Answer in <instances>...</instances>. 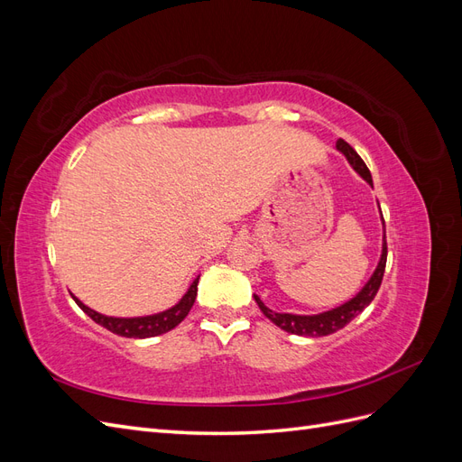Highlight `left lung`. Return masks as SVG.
Wrapping results in <instances>:
<instances>
[{"instance_id": "left-lung-1", "label": "left lung", "mask_w": 462, "mask_h": 462, "mask_svg": "<svg viewBox=\"0 0 462 462\" xmlns=\"http://www.w3.org/2000/svg\"><path fill=\"white\" fill-rule=\"evenodd\" d=\"M337 150L341 153H345V158L348 160V163L353 165V170L366 180V183L372 187V175L370 170L366 167V163L362 162V158L353 150L351 144H346L343 138L337 141ZM383 219V216H382ZM385 227V221H383ZM385 262H387V243H385V235H383V245H382V258L377 262V268L372 273V277L368 279V283L362 287V291L355 299H351L348 302L337 306V309L321 312V314H314V316H299V314H282V312H273L265 306L260 297L254 295L260 310L263 312V316L272 319L277 328H282L287 333L292 335H306V337H324V335H331L335 331H339L341 328H345L348 321L353 318H356L366 306L374 300L377 289L382 285L383 279V272H385Z\"/></svg>"}]
</instances>
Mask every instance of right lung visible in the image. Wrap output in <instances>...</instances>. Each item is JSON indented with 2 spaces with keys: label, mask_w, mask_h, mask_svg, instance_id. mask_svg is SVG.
Returning a JSON list of instances; mask_svg holds the SVG:
<instances>
[{
  "label": "right lung",
  "mask_w": 462,
  "mask_h": 462,
  "mask_svg": "<svg viewBox=\"0 0 462 462\" xmlns=\"http://www.w3.org/2000/svg\"><path fill=\"white\" fill-rule=\"evenodd\" d=\"M197 291H199V277L194 279L192 285L189 287L187 295L180 299L173 309L163 310L160 314H152V316H141V318H114V316H104L100 312H96L88 309L87 304H82L75 295V302L80 306L82 312H87L96 324L104 326L111 333L121 335V337H131V339H146V337H156V335L167 333L170 329L177 328L180 321L187 318L190 312L194 299H197Z\"/></svg>",
  "instance_id": "obj_1"
}]
</instances>
